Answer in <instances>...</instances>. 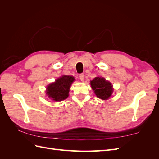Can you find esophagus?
Masks as SVG:
<instances>
[{"mask_svg": "<svg viewBox=\"0 0 159 159\" xmlns=\"http://www.w3.org/2000/svg\"><path fill=\"white\" fill-rule=\"evenodd\" d=\"M80 79L81 81H84V79H85V76L84 75V74H81L80 75Z\"/></svg>", "mask_w": 159, "mask_h": 159, "instance_id": "obj_1", "label": "esophagus"}]
</instances>
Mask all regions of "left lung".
<instances>
[{
    "mask_svg": "<svg viewBox=\"0 0 159 159\" xmlns=\"http://www.w3.org/2000/svg\"><path fill=\"white\" fill-rule=\"evenodd\" d=\"M90 85L96 96L103 100L108 99L113 91L112 84L102 77H96L90 81Z\"/></svg>",
    "mask_w": 159,
    "mask_h": 159,
    "instance_id": "left-lung-1",
    "label": "left lung"
}]
</instances>
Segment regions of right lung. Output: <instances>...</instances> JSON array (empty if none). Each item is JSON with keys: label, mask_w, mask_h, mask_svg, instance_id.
Segmentation results:
<instances>
[{"label": "right lung", "mask_w": 159, "mask_h": 159, "mask_svg": "<svg viewBox=\"0 0 159 159\" xmlns=\"http://www.w3.org/2000/svg\"><path fill=\"white\" fill-rule=\"evenodd\" d=\"M75 80L71 75H62L47 86L46 94L50 99L56 102H61L69 96L70 88Z\"/></svg>", "instance_id": "add662e5"}]
</instances>
